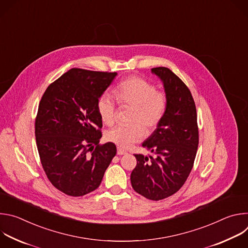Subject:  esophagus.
I'll list each match as a JSON object with an SVG mask.
<instances>
[{
    "label": "esophagus",
    "mask_w": 248,
    "mask_h": 248,
    "mask_svg": "<svg viewBox=\"0 0 248 248\" xmlns=\"http://www.w3.org/2000/svg\"><path fill=\"white\" fill-rule=\"evenodd\" d=\"M127 152L125 151V150H124L123 148H121V147H118V151H117V154L118 155H125Z\"/></svg>",
    "instance_id": "obj_1"
}]
</instances>
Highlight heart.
I'll return each instance as SVG.
<instances>
[{"label":"heart","instance_id":"heart-1","mask_svg":"<svg viewBox=\"0 0 248 248\" xmlns=\"http://www.w3.org/2000/svg\"><path fill=\"white\" fill-rule=\"evenodd\" d=\"M117 100L123 105L133 107L131 124H118L106 133L110 142L123 148H128L138 142L146 129L152 130L162 121L167 109V96L156 91V87L146 79L132 77L122 81L115 90ZM97 110L102 121L112 125L117 118L116 103L113 97L104 93L97 101Z\"/></svg>","mask_w":248,"mask_h":248}]
</instances>
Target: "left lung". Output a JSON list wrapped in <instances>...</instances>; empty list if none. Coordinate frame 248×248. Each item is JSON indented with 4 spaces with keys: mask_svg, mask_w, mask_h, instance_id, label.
Listing matches in <instances>:
<instances>
[{
    "mask_svg": "<svg viewBox=\"0 0 248 248\" xmlns=\"http://www.w3.org/2000/svg\"><path fill=\"white\" fill-rule=\"evenodd\" d=\"M163 82L166 113L142 146L155 154H135L136 167L130 174L133 189L150 200L167 198L185 185L198 148L195 103L187 86L168 67L151 69Z\"/></svg>",
    "mask_w": 248,
    "mask_h": 248,
    "instance_id": "left-lung-1",
    "label": "left lung"
}]
</instances>
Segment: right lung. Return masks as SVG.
I'll return each mask as SVG.
<instances>
[{"label": "right lung", "mask_w": 248, "mask_h": 248, "mask_svg": "<svg viewBox=\"0 0 248 248\" xmlns=\"http://www.w3.org/2000/svg\"><path fill=\"white\" fill-rule=\"evenodd\" d=\"M117 75L72 68L41 98L35 120L38 153L47 178L66 195L83 196L98 188L117 154L113 142L99 144L102 119L97 110L98 99Z\"/></svg>", "instance_id": "obj_1"}]
</instances>
